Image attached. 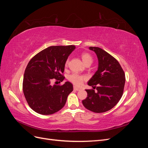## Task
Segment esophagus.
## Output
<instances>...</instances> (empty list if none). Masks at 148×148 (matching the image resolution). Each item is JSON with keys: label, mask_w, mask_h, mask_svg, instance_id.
I'll list each match as a JSON object with an SVG mask.
<instances>
[{"label": "esophagus", "mask_w": 148, "mask_h": 148, "mask_svg": "<svg viewBox=\"0 0 148 148\" xmlns=\"http://www.w3.org/2000/svg\"><path fill=\"white\" fill-rule=\"evenodd\" d=\"M73 89H74V90H75V91H79V89H80L79 88H77V87H76V86H74Z\"/></svg>", "instance_id": "34e87169"}]
</instances>
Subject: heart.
Segmentation results:
<instances>
[{
	"label": "heart",
	"mask_w": 148,
	"mask_h": 148,
	"mask_svg": "<svg viewBox=\"0 0 148 148\" xmlns=\"http://www.w3.org/2000/svg\"><path fill=\"white\" fill-rule=\"evenodd\" d=\"M82 59L83 62V63L86 64H91L92 62V58L88 53H83L82 54ZM66 65L68 64V60L66 62ZM69 81L72 83L75 86H79L82 84L83 82L86 79V77L84 75H79L78 73H74L69 76Z\"/></svg>",
	"instance_id": "b5f03b06"
}]
</instances>
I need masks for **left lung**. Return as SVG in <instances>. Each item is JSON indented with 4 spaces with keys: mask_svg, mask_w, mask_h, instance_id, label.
Instances as JSON below:
<instances>
[{
    "mask_svg": "<svg viewBox=\"0 0 148 148\" xmlns=\"http://www.w3.org/2000/svg\"><path fill=\"white\" fill-rule=\"evenodd\" d=\"M89 49L96 53L98 59L97 70L89 80V86L96 88L86 89L88 96L83 100L84 107L96 113H102L112 109L122 97L125 75L119 62L103 49L97 47Z\"/></svg>",
    "mask_w": 148,
    "mask_h": 148,
    "instance_id": "1",
    "label": "left lung"
}]
</instances>
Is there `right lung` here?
<instances>
[{"label": "right lung", "mask_w": 148, "mask_h": 148, "mask_svg": "<svg viewBox=\"0 0 148 148\" xmlns=\"http://www.w3.org/2000/svg\"><path fill=\"white\" fill-rule=\"evenodd\" d=\"M75 46H51L37 53L25 69L23 90L28 105L36 112L53 114L65 106L73 85L66 82L63 85H51L52 79L62 82L65 65Z\"/></svg>", "instance_id": "1"}]
</instances>
